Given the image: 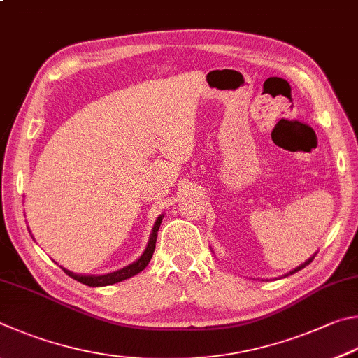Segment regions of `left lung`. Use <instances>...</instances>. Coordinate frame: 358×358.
Wrapping results in <instances>:
<instances>
[{"mask_svg": "<svg viewBox=\"0 0 358 358\" xmlns=\"http://www.w3.org/2000/svg\"><path fill=\"white\" fill-rule=\"evenodd\" d=\"M313 258H315V255H313V257H310V258L307 259V262H305V263H302L301 266H297V268H296V269H292V271H289L287 275H289V274H294V272H297V271H301V269H303V268H305V266H307V264H310L311 262H313Z\"/></svg>", "mask_w": 358, "mask_h": 358, "instance_id": "8db88e82", "label": "left lung"}]
</instances>
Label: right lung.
<instances>
[{"label": "right lung", "instance_id": "1", "mask_svg": "<svg viewBox=\"0 0 358 358\" xmlns=\"http://www.w3.org/2000/svg\"><path fill=\"white\" fill-rule=\"evenodd\" d=\"M162 214L157 219V222L153 225V230H152V235L150 239H148V244L145 247V250L142 255L136 259L134 263L125 266V268H122L115 272H111V274H105V275H83V274H75V272H70L69 269L62 268V271L66 272V274L71 278H75L76 282H80L83 285H87V287H108V285H114V283H119L122 280H127V278L133 277L136 274H139L142 269L147 268V264L150 263V259L153 257V252H155V245H157V238H158V230H159V225L162 222Z\"/></svg>", "mask_w": 358, "mask_h": 358}]
</instances>
